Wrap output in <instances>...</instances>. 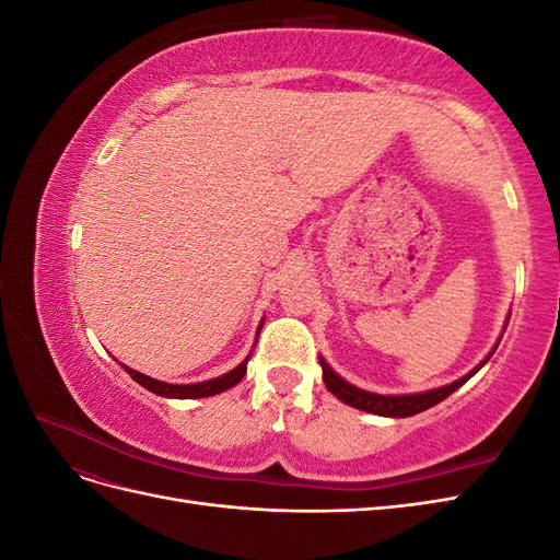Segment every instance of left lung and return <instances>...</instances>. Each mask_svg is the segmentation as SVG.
Listing matches in <instances>:
<instances>
[{
  "label": "left lung",
  "mask_w": 560,
  "mask_h": 560,
  "mask_svg": "<svg viewBox=\"0 0 560 560\" xmlns=\"http://www.w3.org/2000/svg\"><path fill=\"white\" fill-rule=\"evenodd\" d=\"M495 348L490 350V354L495 352ZM490 354H488L486 360H481V364L474 366L467 376L453 381L451 385L434 387V389H428V393H418V395H376V393H366V389L354 387V385H350L348 381H343L341 376H338L336 371L325 362V358H319V366H322V381H325L329 393L336 399H341L343 404L352 406V409H360V411H366V413H376V416H387V418H409V416H416L420 411L432 409L434 404L444 401L448 395H453L457 387L465 385L490 360Z\"/></svg>",
  "instance_id": "left-lung-1"
}]
</instances>
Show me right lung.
Segmentation results:
<instances>
[{
	"instance_id": "obj_1",
	"label": "right lung",
	"mask_w": 560,
	"mask_h": 560,
	"mask_svg": "<svg viewBox=\"0 0 560 560\" xmlns=\"http://www.w3.org/2000/svg\"><path fill=\"white\" fill-rule=\"evenodd\" d=\"M259 329H261V325H259ZM247 362H249V354L238 366L231 369L229 374L219 376V378H212V381H206V383H194V385L163 383V381H156V378H149V376L140 374V371H135V369H130L126 364H121V366L128 371L132 381H138L142 387L149 389V393L161 395V397H171V399H198V397L219 395V393H224V389L238 385L243 381V376H245V371H247Z\"/></svg>"
}]
</instances>
